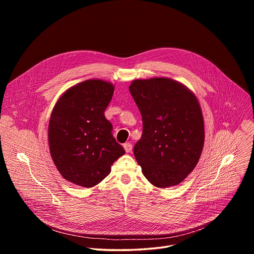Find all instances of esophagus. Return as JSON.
Returning <instances> with one entry per match:
<instances>
[{"label":"esophagus","mask_w":254,"mask_h":254,"mask_svg":"<svg viewBox=\"0 0 254 254\" xmlns=\"http://www.w3.org/2000/svg\"><path fill=\"white\" fill-rule=\"evenodd\" d=\"M124 148L127 153H130L132 150V144L130 142H126V143H124Z\"/></svg>","instance_id":"1"}]
</instances>
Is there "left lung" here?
Masks as SVG:
<instances>
[{
    "instance_id": "obj_1",
    "label": "left lung",
    "mask_w": 254,
    "mask_h": 254,
    "mask_svg": "<svg viewBox=\"0 0 254 254\" xmlns=\"http://www.w3.org/2000/svg\"><path fill=\"white\" fill-rule=\"evenodd\" d=\"M128 88L142 119L133 154L143 176L158 188L180 184L198 164L204 146L196 95L167 77L135 79Z\"/></svg>"
}]
</instances>
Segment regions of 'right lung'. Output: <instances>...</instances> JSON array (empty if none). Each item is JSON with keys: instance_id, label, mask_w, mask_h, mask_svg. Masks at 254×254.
Returning <instances> with one entry per match:
<instances>
[{"instance_id": "obj_1", "label": "right lung", "mask_w": 254, "mask_h": 254, "mask_svg": "<svg viewBox=\"0 0 254 254\" xmlns=\"http://www.w3.org/2000/svg\"><path fill=\"white\" fill-rule=\"evenodd\" d=\"M114 91L111 82L89 79L67 89L55 103L48 127L50 154L61 176L74 185H97L126 153L104 117Z\"/></svg>"}]
</instances>
